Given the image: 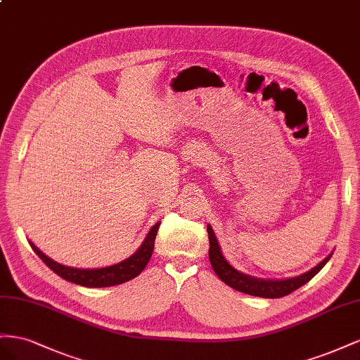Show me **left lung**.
Returning <instances> with one entry per match:
<instances>
[{
  "instance_id": "left-lung-1",
  "label": "left lung",
  "mask_w": 360,
  "mask_h": 360,
  "mask_svg": "<svg viewBox=\"0 0 360 360\" xmlns=\"http://www.w3.org/2000/svg\"><path fill=\"white\" fill-rule=\"evenodd\" d=\"M207 231H208V238H210L208 255H210V261L215 274H217L226 285H229L231 288L241 291L244 294L264 297V299H279V297L288 295L297 288H300V286L309 282L312 277L323 269L332 256L330 253L316 266H314L312 270L306 271L297 277H291V279H282V281L258 279V277H253L235 270L233 266L224 259V256L220 250V245L217 243V238H215V233L210 224L207 226Z\"/></svg>"
}]
</instances>
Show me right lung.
I'll return each mask as SVG.
<instances>
[{"instance_id":"right-lung-1","label":"right lung","mask_w":360,"mask_h":360,"mask_svg":"<svg viewBox=\"0 0 360 360\" xmlns=\"http://www.w3.org/2000/svg\"><path fill=\"white\" fill-rule=\"evenodd\" d=\"M160 224L161 223H155L152 226V229L146 235L145 241L141 243L139 250L134 255H131L129 258H127L125 261H122L119 264L104 266V269H95V270L74 269V266L61 265L48 258V256L44 252H40L32 241L28 243L32 245L39 258L42 259L56 274L63 277L65 281H69L72 283H77L81 286H87V288H105V286L120 285L123 282L134 279V277H137L143 270H145V266L148 265L153 252V244H155V237H157Z\"/></svg>"}]
</instances>
